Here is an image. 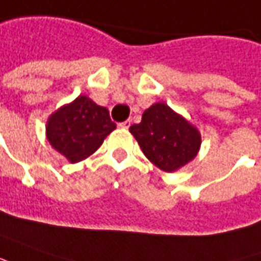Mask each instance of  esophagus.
<instances>
[{"mask_svg": "<svg viewBox=\"0 0 261 261\" xmlns=\"http://www.w3.org/2000/svg\"><path fill=\"white\" fill-rule=\"evenodd\" d=\"M130 125H131V120H125V121H123V123L118 124V127H120V128H125V130H127Z\"/></svg>", "mask_w": 261, "mask_h": 261, "instance_id": "34e87169", "label": "esophagus"}]
</instances>
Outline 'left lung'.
Instances as JSON below:
<instances>
[{
	"instance_id": "left-lung-1",
	"label": "left lung",
	"mask_w": 261,
	"mask_h": 261,
	"mask_svg": "<svg viewBox=\"0 0 261 261\" xmlns=\"http://www.w3.org/2000/svg\"><path fill=\"white\" fill-rule=\"evenodd\" d=\"M130 133L145 157L167 173L190 163L201 144L200 131L164 102L147 108L141 123L133 124Z\"/></svg>"
}]
</instances>
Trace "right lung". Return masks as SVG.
<instances>
[{
  "mask_svg": "<svg viewBox=\"0 0 261 261\" xmlns=\"http://www.w3.org/2000/svg\"><path fill=\"white\" fill-rule=\"evenodd\" d=\"M45 130L53 148L70 163H79L98 150L104 138L116 130V123L107 108L80 95L49 116Z\"/></svg>",
  "mask_w": 261,
  "mask_h": 261,
  "instance_id": "1",
  "label": "right lung"
}]
</instances>
